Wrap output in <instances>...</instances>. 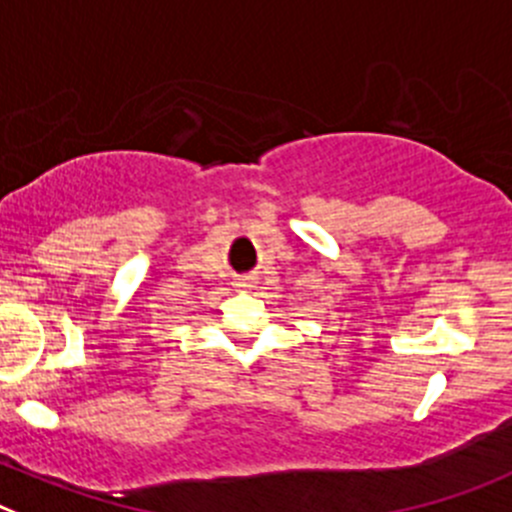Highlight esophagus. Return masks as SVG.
Instances as JSON below:
<instances>
[{
  "label": "esophagus",
  "instance_id": "34e87169",
  "mask_svg": "<svg viewBox=\"0 0 512 512\" xmlns=\"http://www.w3.org/2000/svg\"><path fill=\"white\" fill-rule=\"evenodd\" d=\"M242 285H245V283H242Z\"/></svg>",
  "mask_w": 512,
  "mask_h": 512
}]
</instances>
